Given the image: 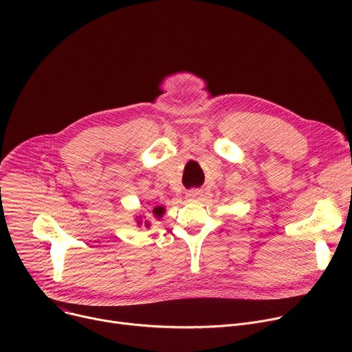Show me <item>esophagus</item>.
I'll use <instances>...</instances> for the list:
<instances>
[{
    "label": "esophagus",
    "mask_w": 352,
    "mask_h": 352,
    "mask_svg": "<svg viewBox=\"0 0 352 352\" xmlns=\"http://www.w3.org/2000/svg\"><path fill=\"white\" fill-rule=\"evenodd\" d=\"M200 196V190H197V189H190V190H188V193H186V197L189 199V200H195V199H197Z\"/></svg>",
    "instance_id": "esophagus-1"
}]
</instances>
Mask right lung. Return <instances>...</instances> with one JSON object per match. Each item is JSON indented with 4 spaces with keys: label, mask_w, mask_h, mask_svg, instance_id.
I'll return each instance as SVG.
<instances>
[{
    "label": "right lung",
    "mask_w": 352,
    "mask_h": 352,
    "mask_svg": "<svg viewBox=\"0 0 352 352\" xmlns=\"http://www.w3.org/2000/svg\"><path fill=\"white\" fill-rule=\"evenodd\" d=\"M164 212H166V209L163 208V206H156L153 210H152V213L155 214V217H157V219H162L163 217V214H164ZM138 224L140 226L142 224V221H138ZM144 226L147 227L148 226V223H144Z\"/></svg>",
    "instance_id": "obj_1"
}]
</instances>
